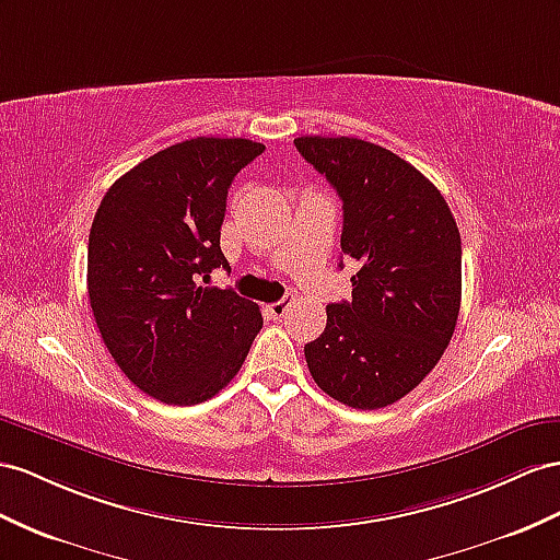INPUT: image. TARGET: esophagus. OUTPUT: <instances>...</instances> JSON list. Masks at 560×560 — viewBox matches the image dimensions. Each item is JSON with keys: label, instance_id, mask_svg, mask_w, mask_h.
<instances>
[{"label": "esophagus", "instance_id": "34e87169", "mask_svg": "<svg viewBox=\"0 0 560 560\" xmlns=\"http://www.w3.org/2000/svg\"><path fill=\"white\" fill-rule=\"evenodd\" d=\"M289 305H291V298H281V300H277V303L267 305L269 317H271V319H281L283 314H285V310H289Z\"/></svg>", "mask_w": 560, "mask_h": 560}]
</instances>
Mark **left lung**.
Listing matches in <instances>:
<instances>
[{
    "label": "left lung",
    "instance_id": "8db88e82",
    "mask_svg": "<svg viewBox=\"0 0 560 560\" xmlns=\"http://www.w3.org/2000/svg\"><path fill=\"white\" fill-rule=\"evenodd\" d=\"M342 200L352 300L326 305L305 346L314 383L352 409L402 399L450 346L462 307V236L438 186L405 158L354 137H298ZM342 267V262H340Z\"/></svg>",
    "mask_w": 560,
    "mask_h": 560
}]
</instances>
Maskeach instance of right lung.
Wrapping results in <instances>:
<instances>
[{
	"label": "right lung",
	"mask_w": 560,
	"mask_h": 560,
	"mask_svg": "<svg viewBox=\"0 0 560 560\" xmlns=\"http://www.w3.org/2000/svg\"><path fill=\"white\" fill-rule=\"evenodd\" d=\"M265 151L196 137L153 153L110 186L90 229L88 291L113 360L141 393L191 407L246 362L260 307L208 283L224 267L220 229L234 177Z\"/></svg>",
	"instance_id": "1"
}]
</instances>
